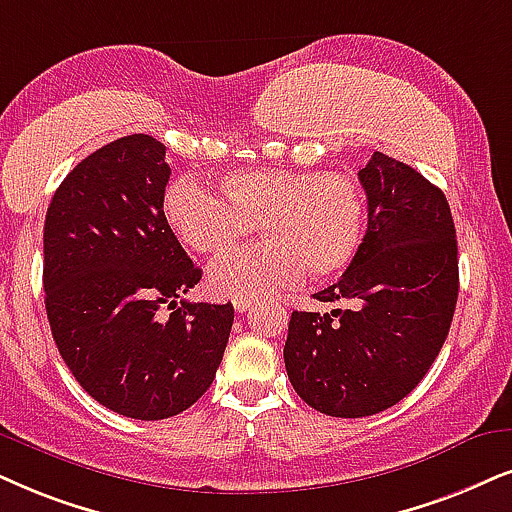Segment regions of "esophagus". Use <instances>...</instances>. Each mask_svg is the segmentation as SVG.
Masks as SVG:
<instances>
[{"label": "esophagus", "mask_w": 512, "mask_h": 512, "mask_svg": "<svg viewBox=\"0 0 512 512\" xmlns=\"http://www.w3.org/2000/svg\"><path fill=\"white\" fill-rule=\"evenodd\" d=\"M252 307H255V302H252V300H241V297H238V300H234V309H236L238 314L250 312Z\"/></svg>", "instance_id": "esophagus-1"}]
</instances>
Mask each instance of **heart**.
Listing matches in <instances>:
<instances>
[{
  "instance_id": "b5f03b06",
  "label": "heart",
  "mask_w": 512,
  "mask_h": 512,
  "mask_svg": "<svg viewBox=\"0 0 512 512\" xmlns=\"http://www.w3.org/2000/svg\"><path fill=\"white\" fill-rule=\"evenodd\" d=\"M221 196L196 179L167 186L163 215L186 248L222 257L248 241L255 224L269 243L210 269V288L234 300H262L307 271L326 281L345 271L366 236L368 198L357 177L321 170H236Z\"/></svg>"
}]
</instances>
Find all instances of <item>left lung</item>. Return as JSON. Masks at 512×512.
I'll list each match as a JSON object with an SVG mask.
<instances>
[{
    "mask_svg": "<svg viewBox=\"0 0 512 512\" xmlns=\"http://www.w3.org/2000/svg\"><path fill=\"white\" fill-rule=\"evenodd\" d=\"M359 181L368 226L359 255L314 297L331 312H293L283 347L290 385L316 411L373 416L435 364L458 300L456 226L442 189L375 151Z\"/></svg>",
    "mask_w": 512,
    "mask_h": 512,
    "instance_id": "left-lung-1",
    "label": "left lung"
}]
</instances>
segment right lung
I'll return each mask as SVG.
<instances>
[{
    "label": "right lung",
    "instance_id": "right-lung-1",
    "mask_svg": "<svg viewBox=\"0 0 512 512\" xmlns=\"http://www.w3.org/2000/svg\"><path fill=\"white\" fill-rule=\"evenodd\" d=\"M167 148L115 139L61 181L44 222V304L82 390L120 416L163 420L208 392L234 304L181 302L203 276L163 215ZM168 304L170 315L159 309Z\"/></svg>",
    "mask_w": 512,
    "mask_h": 512
}]
</instances>
